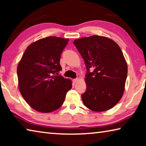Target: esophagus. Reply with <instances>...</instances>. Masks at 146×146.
Returning a JSON list of instances; mask_svg holds the SVG:
<instances>
[{
  "label": "esophagus",
  "mask_w": 146,
  "mask_h": 146,
  "mask_svg": "<svg viewBox=\"0 0 146 146\" xmlns=\"http://www.w3.org/2000/svg\"><path fill=\"white\" fill-rule=\"evenodd\" d=\"M78 81V78H75V79H73V82L74 83H76Z\"/></svg>",
  "instance_id": "34e87169"
}]
</instances>
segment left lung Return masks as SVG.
<instances>
[{
	"instance_id": "8db88e82",
	"label": "left lung",
	"mask_w": 146,
	"mask_h": 146,
	"mask_svg": "<svg viewBox=\"0 0 146 146\" xmlns=\"http://www.w3.org/2000/svg\"><path fill=\"white\" fill-rule=\"evenodd\" d=\"M73 44L87 69L84 104L97 112L114 107L122 97L127 75V62L119 46L98 35L76 39Z\"/></svg>"
}]
</instances>
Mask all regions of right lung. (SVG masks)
I'll return each mask as SVG.
<instances>
[{
  "label": "right lung",
  "instance_id": "1",
  "mask_svg": "<svg viewBox=\"0 0 146 146\" xmlns=\"http://www.w3.org/2000/svg\"><path fill=\"white\" fill-rule=\"evenodd\" d=\"M68 41V38L48 36L34 42L26 48L17 66L20 92L38 112L58 110L72 88L71 80L58 75L62 70L61 53Z\"/></svg>",
  "mask_w": 146,
  "mask_h": 146
}]
</instances>
